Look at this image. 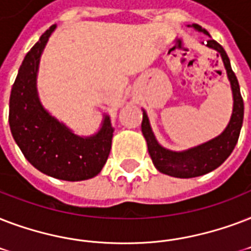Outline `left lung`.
Returning a JSON list of instances; mask_svg holds the SVG:
<instances>
[{
    "mask_svg": "<svg viewBox=\"0 0 251 251\" xmlns=\"http://www.w3.org/2000/svg\"><path fill=\"white\" fill-rule=\"evenodd\" d=\"M187 27H192L199 32L208 35L209 39L207 40L205 46L220 53L225 71H226V75L230 82V89H232L233 110L228 126L220 135L200 145L176 152V151H170L168 148H164L157 141L151 127L147 111L143 108L141 132L147 141L148 152L152 157L153 165L162 174L176 176V178H195V176H204L207 173L219 168L230 156V153L236 147L238 137H240L241 128H242V122H244V100L241 97L240 85H238L234 72L232 71L226 52L216 40L211 39V35L207 32V30L201 28L199 25L192 23V25H187Z\"/></svg>",
    "mask_w": 251,
    "mask_h": 251,
    "instance_id": "obj_1",
    "label": "left lung"
}]
</instances>
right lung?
<instances>
[{
	"label": "right lung",
	"instance_id": "add662e5",
	"mask_svg": "<svg viewBox=\"0 0 251 251\" xmlns=\"http://www.w3.org/2000/svg\"><path fill=\"white\" fill-rule=\"evenodd\" d=\"M56 25L27 52L11 87L9 124L15 143L34 168L57 179L77 182L98 176L111 151L114 128L103 114L100 128L79 136L52 116L40 102L38 72L40 57Z\"/></svg>",
	"mask_w": 251,
	"mask_h": 251
}]
</instances>
